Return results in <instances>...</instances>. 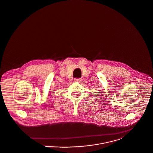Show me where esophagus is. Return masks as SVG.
<instances>
[{"mask_svg": "<svg viewBox=\"0 0 153 153\" xmlns=\"http://www.w3.org/2000/svg\"><path fill=\"white\" fill-rule=\"evenodd\" d=\"M74 81L75 82H81L82 79H75L74 80Z\"/></svg>", "mask_w": 153, "mask_h": 153, "instance_id": "1", "label": "esophagus"}]
</instances>
